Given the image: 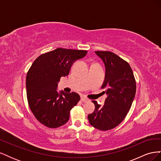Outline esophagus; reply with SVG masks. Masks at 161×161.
I'll list each match as a JSON object with an SVG mask.
<instances>
[{
  "label": "esophagus",
  "mask_w": 161,
  "mask_h": 161,
  "mask_svg": "<svg viewBox=\"0 0 161 161\" xmlns=\"http://www.w3.org/2000/svg\"><path fill=\"white\" fill-rule=\"evenodd\" d=\"M80 101H81L82 102H86V101H89V99L85 98V97H82L81 98H80Z\"/></svg>",
  "instance_id": "obj_1"
}]
</instances>
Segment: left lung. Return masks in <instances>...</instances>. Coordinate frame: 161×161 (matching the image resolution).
<instances>
[{
	"instance_id": "1",
	"label": "left lung",
	"mask_w": 161,
	"mask_h": 161,
	"mask_svg": "<svg viewBox=\"0 0 161 161\" xmlns=\"http://www.w3.org/2000/svg\"><path fill=\"white\" fill-rule=\"evenodd\" d=\"M103 60L105 76L101 88L108 95L103 105L92 101L95 111L88 115L90 124L96 129L105 131L118 126L125 118L136 95L134 73L127 62L114 53L96 51Z\"/></svg>"
}]
</instances>
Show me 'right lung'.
<instances>
[{
  "label": "right lung",
  "mask_w": 161,
  "mask_h": 161,
  "mask_svg": "<svg viewBox=\"0 0 161 161\" xmlns=\"http://www.w3.org/2000/svg\"><path fill=\"white\" fill-rule=\"evenodd\" d=\"M86 53V50L57 48L33 62L26 77L27 97L32 113L41 124L56 128L69 121L70 109L80 96L75 92H58V84L62 76L69 75L73 63Z\"/></svg>",
  "instance_id": "add662e5"
}]
</instances>
